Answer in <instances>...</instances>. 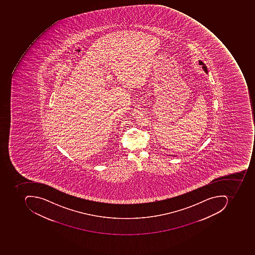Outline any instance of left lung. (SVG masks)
<instances>
[{
  "instance_id": "1",
  "label": "left lung",
  "mask_w": 255,
  "mask_h": 255,
  "mask_svg": "<svg viewBox=\"0 0 255 255\" xmlns=\"http://www.w3.org/2000/svg\"><path fill=\"white\" fill-rule=\"evenodd\" d=\"M199 63L200 65H202V68L204 69V70H205L206 73H208V70H207V67L205 63H204L202 61H199Z\"/></svg>"
}]
</instances>
